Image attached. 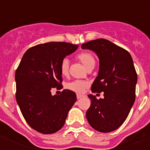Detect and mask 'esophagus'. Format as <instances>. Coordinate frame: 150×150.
Wrapping results in <instances>:
<instances>
[{"label":"esophagus","mask_w":150,"mask_h":150,"mask_svg":"<svg viewBox=\"0 0 150 150\" xmlns=\"http://www.w3.org/2000/svg\"><path fill=\"white\" fill-rule=\"evenodd\" d=\"M83 97H84V95H79V94H77V95H76V98H77V99H80L82 98H83Z\"/></svg>","instance_id":"esophagus-1"}]
</instances>
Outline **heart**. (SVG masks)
<instances>
[{
  "instance_id": "obj_1",
  "label": "heart",
  "mask_w": 150,
  "mask_h": 150,
  "mask_svg": "<svg viewBox=\"0 0 150 150\" xmlns=\"http://www.w3.org/2000/svg\"><path fill=\"white\" fill-rule=\"evenodd\" d=\"M78 59L80 60V62L83 63V65L86 68L91 67V66H95V59L91 54L84 52H81L78 55ZM69 71V60L67 59H64L62 60V63L60 64V71L62 76H66L68 74ZM88 83L86 81H82V80H75L67 84V88L72 91H76V92H83V90L88 86Z\"/></svg>"
}]
</instances>
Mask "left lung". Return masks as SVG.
Masks as SVG:
<instances>
[{"label": "left lung", "mask_w": 150, "mask_h": 150, "mask_svg": "<svg viewBox=\"0 0 150 150\" xmlns=\"http://www.w3.org/2000/svg\"><path fill=\"white\" fill-rule=\"evenodd\" d=\"M83 50L95 52L99 59L98 76L91 85L92 92L104 91V98L88 95L91 106L86 119L94 129L107 133L123 124L135 100L137 82L132 58L128 51L105 39L82 44Z\"/></svg>", "instance_id": "obj_1"}]
</instances>
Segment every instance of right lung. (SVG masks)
<instances>
[{"label":"right lung","mask_w":150,"mask_h":150,"mask_svg":"<svg viewBox=\"0 0 150 150\" xmlns=\"http://www.w3.org/2000/svg\"><path fill=\"white\" fill-rule=\"evenodd\" d=\"M77 48L65 42L37 45L25 52L16 71L17 104L28 124L40 133L59 131L76 102L74 91L64 90L60 95H52L51 90L62 87L60 64Z\"/></svg>","instance_id":"add662e5"}]
</instances>
